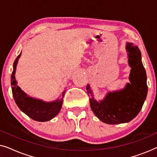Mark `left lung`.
<instances>
[{"label": "left lung", "mask_w": 157, "mask_h": 157, "mask_svg": "<svg viewBox=\"0 0 157 157\" xmlns=\"http://www.w3.org/2000/svg\"><path fill=\"white\" fill-rule=\"evenodd\" d=\"M128 64L132 68L130 83L121 91L109 92L99 103L90 98V106L96 117L108 124H117L130 121L136 117L142 108L147 98L148 86L147 74L141 62V54L138 46L132 43L126 44ZM87 94L91 93L89 85ZM92 96V95H91Z\"/></svg>", "instance_id": "obj_1"}]
</instances>
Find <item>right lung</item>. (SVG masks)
I'll return each mask as SVG.
<instances>
[{
    "label": "right lung",
    "mask_w": 157,
    "mask_h": 157,
    "mask_svg": "<svg viewBox=\"0 0 157 157\" xmlns=\"http://www.w3.org/2000/svg\"><path fill=\"white\" fill-rule=\"evenodd\" d=\"M20 53L15 60L13 63V70L11 74V86L12 94L15 102L18 108L25 113L28 117L37 121H47L56 117L61 110L63 104V97L65 94L63 91L62 93L61 99H58L53 102L46 103L41 100L35 99L28 96L17 86L15 77L16 66L18 59L21 56Z\"/></svg>",
    "instance_id": "add662e5"
}]
</instances>
